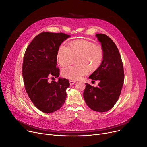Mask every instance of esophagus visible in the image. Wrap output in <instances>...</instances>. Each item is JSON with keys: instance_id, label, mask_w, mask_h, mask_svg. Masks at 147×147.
I'll return each instance as SVG.
<instances>
[{"instance_id": "34e87169", "label": "esophagus", "mask_w": 147, "mask_h": 147, "mask_svg": "<svg viewBox=\"0 0 147 147\" xmlns=\"http://www.w3.org/2000/svg\"><path fill=\"white\" fill-rule=\"evenodd\" d=\"M69 83H70V85H72V84H74L75 83V81H74V80H70Z\"/></svg>"}]
</instances>
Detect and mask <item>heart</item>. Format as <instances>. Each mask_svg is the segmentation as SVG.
<instances>
[{"label":"heart","instance_id":"1","mask_svg":"<svg viewBox=\"0 0 147 147\" xmlns=\"http://www.w3.org/2000/svg\"><path fill=\"white\" fill-rule=\"evenodd\" d=\"M77 57L78 64L71 65L62 70V75L70 80L80 79L90 71L98 69L104 57V49L100 45L86 40H77L70 43V47L65 43L59 46L57 60L61 66H67Z\"/></svg>","mask_w":147,"mask_h":147}]
</instances>
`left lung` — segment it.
<instances>
[{"label": "left lung", "mask_w": 147, "mask_h": 147, "mask_svg": "<svg viewBox=\"0 0 147 147\" xmlns=\"http://www.w3.org/2000/svg\"><path fill=\"white\" fill-rule=\"evenodd\" d=\"M104 51L103 62L89 78L100 82L97 87L86 83L83 97L91 109L107 112L116 104L124 83V69L121 55L113 40L107 35L97 34ZM95 82V81H94Z\"/></svg>", "instance_id": "obj_1"}]
</instances>
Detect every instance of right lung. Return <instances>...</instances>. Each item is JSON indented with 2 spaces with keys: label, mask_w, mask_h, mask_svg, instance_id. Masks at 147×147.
<instances>
[{
  "label": "right lung",
  "mask_w": 147,
  "mask_h": 147,
  "mask_svg": "<svg viewBox=\"0 0 147 147\" xmlns=\"http://www.w3.org/2000/svg\"><path fill=\"white\" fill-rule=\"evenodd\" d=\"M70 37L64 33L42 32L32 40L24 53L22 73L26 91L34 105L44 113L59 110L66 99L68 80L60 78L50 83L48 79L59 77L57 50Z\"/></svg>",
  "instance_id": "1"
}]
</instances>
